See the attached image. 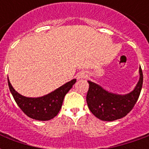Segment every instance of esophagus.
<instances>
[{
	"label": "esophagus",
	"instance_id": "34e87169",
	"mask_svg": "<svg viewBox=\"0 0 149 149\" xmlns=\"http://www.w3.org/2000/svg\"><path fill=\"white\" fill-rule=\"evenodd\" d=\"M86 77V74H85L84 72H80V73L78 75V77H79V78H85Z\"/></svg>",
	"mask_w": 149,
	"mask_h": 149
}]
</instances>
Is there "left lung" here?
Returning <instances> with one entry per match:
<instances>
[{
  "label": "left lung",
  "mask_w": 149,
  "mask_h": 149,
  "mask_svg": "<svg viewBox=\"0 0 149 149\" xmlns=\"http://www.w3.org/2000/svg\"><path fill=\"white\" fill-rule=\"evenodd\" d=\"M140 79L136 87L126 95L108 93L101 86L88 80L89 90L86 102L93 115L102 120L112 121L124 118L136 104L143 84V73L140 66Z\"/></svg>",
  "instance_id": "left-lung-1"
}]
</instances>
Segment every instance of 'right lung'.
<instances>
[{
    "mask_svg": "<svg viewBox=\"0 0 149 149\" xmlns=\"http://www.w3.org/2000/svg\"><path fill=\"white\" fill-rule=\"evenodd\" d=\"M8 86L15 102L28 117L38 120H49L55 118L59 112L65 94L76 83L72 79L53 92L42 97H26L17 93L10 85L8 79Z\"/></svg>",
    "mask_w": 149,
    "mask_h": 149,
    "instance_id": "1",
    "label": "right lung"
}]
</instances>
